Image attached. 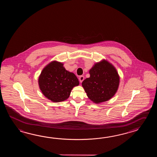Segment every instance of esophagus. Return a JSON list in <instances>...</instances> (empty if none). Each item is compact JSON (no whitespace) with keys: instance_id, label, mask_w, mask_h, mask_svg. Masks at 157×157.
I'll list each match as a JSON object with an SVG mask.
<instances>
[{"instance_id":"esophagus-1","label":"esophagus","mask_w":157,"mask_h":157,"mask_svg":"<svg viewBox=\"0 0 157 157\" xmlns=\"http://www.w3.org/2000/svg\"><path fill=\"white\" fill-rule=\"evenodd\" d=\"M83 80H84V76H80V77H79V80H80V82H82L83 81Z\"/></svg>"}]
</instances>
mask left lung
Wrapping results in <instances>:
<instances>
[{"label": "left lung", "mask_w": 157, "mask_h": 157, "mask_svg": "<svg viewBox=\"0 0 157 157\" xmlns=\"http://www.w3.org/2000/svg\"><path fill=\"white\" fill-rule=\"evenodd\" d=\"M90 77L82 85L90 100L99 103L110 99L116 93L120 78L114 67L105 60L95 64L89 71Z\"/></svg>", "instance_id": "left-lung-1"}]
</instances>
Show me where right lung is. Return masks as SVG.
Here are the masks:
<instances>
[{"label": "right lung", "instance_id": "add662e5", "mask_svg": "<svg viewBox=\"0 0 157 157\" xmlns=\"http://www.w3.org/2000/svg\"><path fill=\"white\" fill-rule=\"evenodd\" d=\"M39 85L44 95L53 102L66 100L74 86L79 85L76 75L63 67V64L53 61L42 71Z\"/></svg>", "mask_w": 157, "mask_h": 157}]
</instances>
